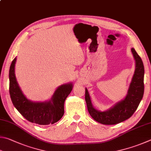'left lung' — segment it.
I'll list each match as a JSON object with an SVG mask.
<instances>
[{"mask_svg":"<svg viewBox=\"0 0 151 151\" xmlns=\"http://www.w3.org/2000/svg\"><path fill=\"white\" fill-rule=\"evenodd\" d=\"M135 60V68L132 81L125 97L104 111L97 110L93 106L91 99L85 88V101L88 112L95 121L104 125H114L126 120L133 115L143 99L144 94L145 70L143 61L135 50L132 48Z\"/></svg>","mask_w":151,"mask_h":151,"instance_id":"left-lung-1","label":"left lung"}]
</instances>
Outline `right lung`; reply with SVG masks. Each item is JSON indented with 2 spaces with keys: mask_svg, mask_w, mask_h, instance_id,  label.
I'll use <instances>...</instances> for the list:
<instances>
[{
  "mask_svg": "<svg viewBox=\"0 0 151 151\" xmlns=\"http://www.w3.org/2000/svg\"><path fill=\"white\" fill-rule=\"evenodd\" d=\"M17 58L13 60L9 70L10 98L14 107L30 122L39 125L53 124L62 118L64 113V102L73 89L72 82L58 87L49 100L32 101L23 93L17 81L15 65Z\"/></svg>",
  "mask_w": 151,
  "mask_h": 151,
  "instance_id": "right-lung-1",
  "label": "right lung"
}]
</instances>
